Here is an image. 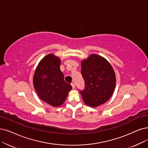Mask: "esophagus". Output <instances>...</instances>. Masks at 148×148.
I'll return each instance as SVG.
<instances>
[{
    "mask_svg": "<svg viewBox=\"0 0 148 148\" xmlns=\"http://www.w3.org/2000/svg\"><path fill=\"white\" fill-rule=\"evenodd\" d=\"M71 85H72L73 88H75V85L74 83H72V84H71Z\"/></svg>",
    "mask_w": 148,
    "mask_h": 148,
    "instance_id": "esophagus-1",
    "label": "esophagus"
}]
</instances>
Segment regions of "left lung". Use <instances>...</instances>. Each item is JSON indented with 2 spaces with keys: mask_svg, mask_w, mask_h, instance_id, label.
Masks as SVG:
<instances>
[{
  "mask_svg": "<svg viewBox=\"0 0 148 148\" xmlns=\"http://www.w3.org/2000/svg\"><path fill=\"white\" fill-rule=\"evenodd\" d=\"M81 73L85 82L84 89L80 92L83 101L92 108L108 101L116 85L115 72L110 63L92 54L82 61Z\"/></svg>",
  "mask_w": 148,
  "mask_h": 148,
  "instance_id": "8db88e82",
  "label": "left lung"
}]
</instances>
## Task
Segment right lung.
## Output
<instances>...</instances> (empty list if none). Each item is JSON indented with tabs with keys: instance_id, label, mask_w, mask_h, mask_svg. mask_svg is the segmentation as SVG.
<instances>
[{
	"instance_id": "add662e5",
	"label": "right lung",
	"mask_w": 148,
	"mask_h": 148,
	"mask_svg": "<svg viewBox=\"0 0 148 148\" xmlns=\"http://www.w3.org/2000/svg\"><path fill=\"white\" fill-rule=\"evenodd\" d=\"M61 60L53 54L45 56L35 70L33 85L38 95L53 107L62 105L72 87L64 81L60 70Z\"/></svg>"
}]
</instances>
